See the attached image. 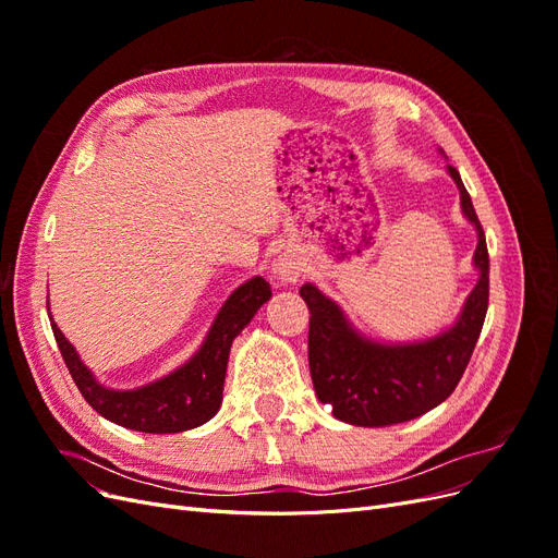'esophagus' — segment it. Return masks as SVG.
Returning a JSON list of instances; mask_svg holds the SVG:
<instances>
[{
	"mask_svg": "<svg viewBox=\"0 0 558 558\" xmlns=\"http://www.w3.org/2000/svg\"><path fill=\"white\" fill-rule=\"evenodd\" d=\"M275 275H277L281 281H298V277H300V265L293 263V260H279L277 267H275Z\"/></svg>",
	"mask_w": 558,
	"mask_h": 558,
	"instance_id": "1",
	"label": "esophagus"
}]
</instances>
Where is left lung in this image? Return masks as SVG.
<instances>
[{"instance_id": "8db88e82", "label": "left lung", "mask_w": 558, "mask_h": 558, "mask_svg": "<svg viewBox=\"0 0 558 558\" xmlns=\"http://www.w3.org/2000/svg\"><path fill=\"white\" fill-rule=\"evenodd\" d=\"M459 185L461 207L477 228L475 265L480 281L451 330L428 342L386 347L363 340L342 310L312 283L300 289L310 307V373L320 402L353 426H393L445 402L459 386L488 310V251L480 218L456 167H447Z\"/></svg>"}]
</instances>
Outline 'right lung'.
<instances>
[{"instance_id":"add662e5","label":"right lung","mask_w":558,"mask_h":558,"mask_svg":"<svg viewBox=\"0 0 558 558\" xmlns=\"http://www.w3.org/2000/svg\"><path fill=\"white\" fill-rule=\"evenodd\" d=\"M269 298H272V289L263 277H253L240 286L218 312L205 344L195 356L172 375L142 386L137 391H111L99 386L90 369L81 363L76 349L53 324V318H50V328H53L74 384L97 414L118 426L142 433H181L202 426L221 408L232 340Z\"/></svg>"}]
</instances>
